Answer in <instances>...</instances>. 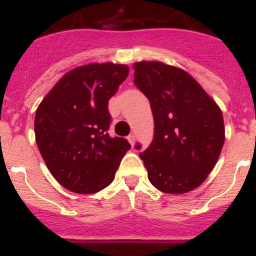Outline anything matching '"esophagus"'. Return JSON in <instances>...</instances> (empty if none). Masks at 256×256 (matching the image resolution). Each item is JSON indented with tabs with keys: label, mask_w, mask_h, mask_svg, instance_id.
Instances as JSON below:
<instances>
[{
	"label": "esophagus",
	"mask_w": 256,
	"mask_h": 256,
	"mask_svg": "<svg viewBox=\"0 0 256 256\" xmlns=\"http://www.w3.org/2000/svg\"><path fill=\"white\" fill-rule=\"evenodd\" d=\"M128 140H130V144L133 146V144H134V140H136V136L133 134V133L132 134H130L128 136Z\"/></svg>",
	"instance_id": "obj_1"
}]
</instances>
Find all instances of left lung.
Segmentation results:
<instances>
[{"label": "left lung", "instance_id": "obj_1", "mask_svg": "<svg viewBox=\"0 0 256 256\" xmlns=\"http://www.w3.org/2000/svg\"><path fill=\"white\" fill-rule=\"evenodd\" d=\"M133 68L134 85L150 100L154 120L152 144L140 154L148 180L168 194L193 190L207 179L221 154V109L184 70L146 60Z\"/></svg>", "mask_w": 256, "mask_h": 256}]
</instances>
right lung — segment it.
Segmentation results:
<instances>
[{
    "label": "right lung",
    "instance_id": "right-lung-1",
    "mask_svg": "<svg viewBox=\"0 0 256 256\" xmlns=\"http://www.w3.org/2000/svg\"><path fill=\"white\" fill-rule=\"evenodd\" d=\"M126 64L91 63L67 72L38 106L35 140L52 175L80 194L102 190L130 148L108 134V102L126 78Z\"/></svg>",
    "mask_w": 256,
    "mask_h": 256
}]
</instances>
